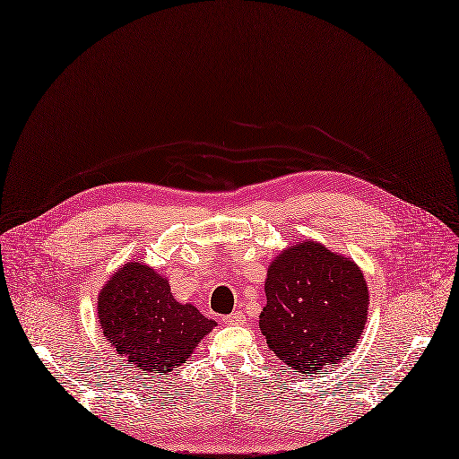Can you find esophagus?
I'll list each match as a JSON object with an SVG mask.
<instances>
[{
  "label": "esophagus",
  "mask_w": 459,
  "mask_h": 459,
  "mask_svg": "<svg viewBox=\"0 0 459 459\" xmlns=\"http://www.w3.org/2000/svg\"><path fill=\"white\" fill-rule=\"evenodd\" d=\"M245 321H247V317H245L243 312H233V314H230V316L224 317V323H226V325H243Z\"/></svg>",
  "instance_id": "34e87169"
}]
</instances>
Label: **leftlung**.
Segmentation results:
<instances>
[{"label":"left lung","mask_w":459,"mask_h":459,"mask_svg":"<svg viewBox=\"0 0 459 459\" xmlns=\"http://www.w3.org/2000/svg\"><path fill=\"white\" fill-rule=\"evenodd\" d=\"M259 329L271 351L299 374H316L353 353L369 293L355 261L307 238L278 252L265 278Z\"/></svg>","instance_id":"left-lung-1"}]
</instances>
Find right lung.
<instances>
[{
	"label": "right lung",
	"mask_w": 459,
	"mask_h": 459,
	"mask_svg": "<svg viewBox=\"0 0 459 459\" xmlns=\"http://www.w3.org/2000/svg\"><path fill=\"white\" fill-rule=\"evenodd\" d=\"M97 317L114 351L145 376H168L216 326L143 261H126L104 281Z\"/></svg>",
	"instance_id": "add662e5"
}]
</instances>
